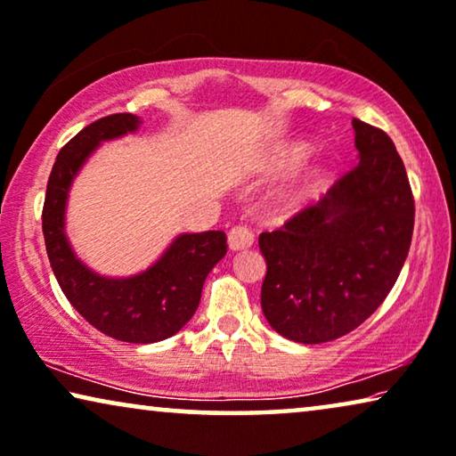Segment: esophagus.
Masks as SVG:
<instances>
[{
    "label": "esophagus",
    "instance_id": "34e87169",
    "mask_svg": "<svg viewBox=\"0 0 456 456\" xmlns=\"http://www.w3.org/2000/svg\"><path fill=\"white\" fill-rule=\"evenodd\" d=\"M253 242H255V234L250 232V228L247 226H234L228 232V247L232 250L248 248Z\"/></svg>",
    "mask_w": 456,
    "mask_h": 456
}]
</instances>
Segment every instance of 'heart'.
I'll return each mask as SVG.
<instances>
[{"label": "heart", "mask_w": 456, "mask_h": 456, "mask_svg": "<svg viewBox=\"0 0 456 456\" xmlns=\"http://www.w3.org/2000/svg\"><path fill=\"white\" fill-rule=\"evenodd\" d=\"M310 154H313V146H308V143H302V142L292 143V146H288L280 156H277L275 168L277 170L298 168L308 160ZM321 184H322L321 170H310L305 179L300 181V184H296V189L292 191V200H296V201L305 200V197H308L310 193H314V191L319 189Z\"/></svg>", "instance_id": "heart-1"}]
</instances>
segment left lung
Returning a JSON list of instances; mask_svg holds the SVG:
<instances>
[{
    "instance_id": "1",
    "label": "left lung",
    "mask_w": 456,
    "mask_h": 456,
    "mask_svg": "<svg viewBox=\"0 0 456 456\" xmlns=\"http://www.w3.org/2000/svg\"><path fill=\"white\" fill-rule=\"evenodd\" d=\"M358 164L314 206L263 232L261 308L286 339L325 343L360 327L391 292L407 259L415 203L403 160L360 118Z\"/></svg>"
}]
</instances>
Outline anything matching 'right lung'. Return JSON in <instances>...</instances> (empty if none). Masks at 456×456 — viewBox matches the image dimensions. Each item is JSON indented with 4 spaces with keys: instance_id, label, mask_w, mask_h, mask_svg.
<instances>
[{
    "instance_id": "1",
    "label": "right lung",
    "mask_w": 456,
    "mask_h": 456,
    "mask_svg": "<svg viewBox=\"0 0 456 456\" xmlns=\"http://www.w3.org/2000/svg\"><path fill=\"white\" fill-rule=\"evenodd\" d=\"M142 118L117 113L98 118L65 143L53 164L43 206L45 247L61 286L92 327L127 343H156L173 338L187 325L201 300L208 273L226 255V234L208 230L179 234L160 259L131 277H104L77 259L65 236V206L69 187L84 162L102 142L140 127Z\"/></svg>"
}]
</instances>
